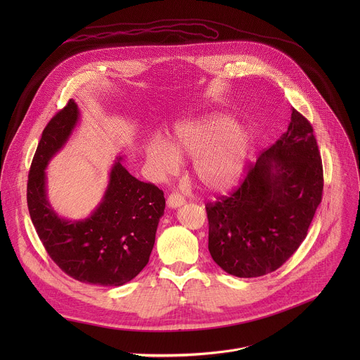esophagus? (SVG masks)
I'll return each mask as SVG.
<instances>
[{
  "label": "esophagus",
  "mask_w": 360,
  "mask_h": 360,
  "mask_svg": "<svg viewBox=\"0 0 360 360\" xmlns=\"http://www.w3.org/2000/svg\"><path fill=\"white\" fill-rule=\"evenodd\" d=\"M167 203H168V207H169V208L175 210V208L182 207V205L185 203V199H184V196H182L181 193H178V192H172V193L168 196Z\"/></svg>",
  "instance_id": "34e87169"
}]
</instances>
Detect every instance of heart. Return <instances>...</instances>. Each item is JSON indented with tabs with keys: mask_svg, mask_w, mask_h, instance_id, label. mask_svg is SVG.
<instances>
[{
	"mask_svg": "<svg viewBox=\"0 0 360 360\" xmlns=\"http://www.w3.org/2000/svg\"><path fill=\"white\" fill-rule=\"evenodd\" d=\"M250 145L249 132L222 115L182 122L169 145L155 138L146 145V160L158 175L172 174L179 160H192V175L208 191L219 192L240 178Z\"/></svg>",
	"mask_w": 360,
	"mask_h": 360,
	"instance_id": "1",
	"label": "heart"
}]
</instances>
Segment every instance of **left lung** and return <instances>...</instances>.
I'll return each instance as SVG.
<instances>
[{"instance_id":"obj_1","label":"left lung","mask_w":360,"mask_h":360,"mask_svg":"<svg viewBox=\"0 0 360 360\" xmlns=\"http://www.w3.org/2000/svg\"><path fill=\"white\" fill-rule=\"evenodd\" d=\"M322 191L314 128L293 108L288 131L248 165L240 186L207 203L212 259L238 278L276 271L306 238Z\"/></svg>"}]
</instances>
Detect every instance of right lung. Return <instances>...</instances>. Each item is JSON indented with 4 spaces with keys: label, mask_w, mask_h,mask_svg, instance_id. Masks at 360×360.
Returning a JSON list of instances; mask_svg holds the SVG:
<instances>
[{
    "label": "right lung",
    "mask_w": 360,
    "mask_h": 360,
    "mask_svg": "<svg viewBox=\"0 0 360 360\" xmlns=\"http://www.w3.org/2000/svg\"><path fill=\"white\" fill-rule=\"evenodd\" d=\"M78 120V105L70 99L42 131L28 175L30 217L51 259L68 276L91 285L121 286L149 261L165 210L164 192L132 176L118 155L92 214L78 221L60 217L46 199L45 168L67 143Z\"/></svg>",
    "instance_id": "add662e5"
}]
</instances>
